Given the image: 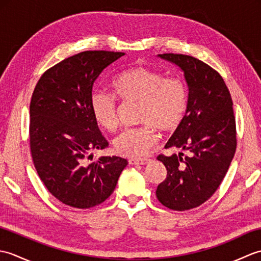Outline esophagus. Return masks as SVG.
I'll return each instance as SVG.
<instances>
[{
	"instance_id": "34e87169",
	"label": "esophagus",
	"mask_w": 261,
	"mask_h": 261,
	"mask_svg": "<svg viewBox=\"0 0 261 261\" xmlns=\"http://www.w3.org/2000/svg\"><path fill=\"white\" fill-rule=\"evenodd\" d=\"M151 162L150 158H132L129 159V164L131 165H147Z\"/></svg>"
}]
</instances>
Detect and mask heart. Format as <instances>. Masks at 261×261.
<instances>
[{
    "instance_id": "obj_1",
    "label": "heart",
    "mask_w": 261,
    "mask_h": 261,
    "mask_svg": "<svg viewBox=\"0 0 261 261\" xmlns=\"http://www.w3.org/2000/svg\"><path fill=\"white\" fill-rule=\"evenodd\" d=\"M112 86L124 103H139L137 121L139 126L127 127L113 141L120 156L141 157L157 142L156 129L175 130L187 111L188 94L180 80L166 77L162 71L147 66H135L115 77ZM91 109L97 123L108 131L119 125V104L112 94L94 91Z\"/></svg>"
}]
</instances>
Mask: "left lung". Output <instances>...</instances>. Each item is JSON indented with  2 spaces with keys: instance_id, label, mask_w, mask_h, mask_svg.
I'll return each instance as SVG.
<instances>
[{
  "instance_id": "8db88e82",
  "label": "left lung",
  "mask_w": 261,
  "mask_h": 261,
  "mask_svg": "<svg viewBox=\"0 0 261 261\" xmlns=\"http://www.w3.org/2000/svg\"><path fill=\"white\" fill-rule=\"evenodd\" d=\"M160 58L179 66L188 86L184 120L165 148H180L191 156L157 157L167 177L156 195L164 206L174 211L197 207L213 195L222 182L237 149L233 102L218 71L187 55L163 54Z\"/></svg>"
}]
</instances>
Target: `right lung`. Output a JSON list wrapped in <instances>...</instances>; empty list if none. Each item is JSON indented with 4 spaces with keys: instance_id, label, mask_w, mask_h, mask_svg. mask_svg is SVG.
<instances>
[{
    "instance_id": "add662e5",
    "label": "right lung",
    "mask_w": 261,
    "mask_h": 261,
    "mask_svg": "<svg viewBox=\"0 0 261 261\" xmlns=\"http://www.w3.org/2000/svg\"><path fill=\"white\" fill-rule=\"evenodd\" d=\"M124 53L88 50L47 69L30 102V151L33 165L53 196L76 208H90L113 193L127 165L121 157L91 152L109 146L91 109L93 84Z\"/></svg>"
}]
</instances>
